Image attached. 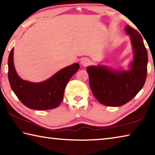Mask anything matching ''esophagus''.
Listing matches in <instances>:
<instances>
[{"instance_id": "34e87169", "label": "esophagus", "mask_w": 155, "mask_h": 155, "mask_svg": "<svg viewBox=\"0 0 155 155\" xmlns=\"http://www.w3.org/2000/svg\"><path fill=\"white\" fill-rule=\"evenodd\" d=\"M90 64H91V60H90L89 59H88V58H84L81 61V65L83 66H85V67L89 65Z\"/></svg>"}]
</instances>
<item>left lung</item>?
I'll use <instances>...</instances> for the list:
<instances>
[{"instance_id": "obj_1", "label": "left lung", "mask_w": 155, "mask_h": 155, "mask_svg": "<svg viewBox=\"0 0 155 155\" xmlns=\"http://www.w3.org/2000/svg\"><path fill=\"white\" fill-rule=\"evenodd\" d=\"M125 31L129 36L134 53L127 70L105 65L87 68L93 94L108 106H123L133 99L142 89L147 76L148 52L142 36L129 26H126Z\"/></svg>"}]
</instances>
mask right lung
<instances>
[{"label": "right lung", "instance_id": "add662e5", "mask_svg": "<svg viewBox=\"0 0 155 155\" xmlns=\"http://www.w3.org/2000/svg\"><path fill=\"white\" fill-rule=\"evenodd\" d=\"M13 47L8 59V78L13 91L21 103L30 109L45 110L55 108L62 102L64 90L71 77L80 68L75 63L61 69L40 83L23 80L16 72Z\"/></svg>", "mask_w": 155, "mask_h": 155}]
</instances>
